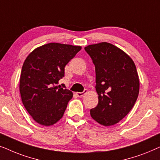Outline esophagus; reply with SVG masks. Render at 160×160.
I'll return each mask as SVG.
<instances>
[{
  "label": "esophagus",
  "instance_id": "34e87169",
  "mask_svg": "<svg viewBox=\"0 0 160 160\" xmlns=\"http://www.w3.org/2000/svg\"><path fill=\"white\" fill-rule=\"evenodd\" d=\"M86 93H87V90H84L83 92H77L76 95L78 96V97H83V96L86 94Z\"/></svg>",
  "mask_w": 160,
  "mask_h": 160
}]
</instances>
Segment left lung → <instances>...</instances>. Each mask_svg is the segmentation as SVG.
<instances>
[{
	"mask_svg": "<svg viewBox=\"0 0 160 160\" xmlns=\"http://www.w3.org/2000/svg\"><path fill=\"white\" fill-rule=\"evenodd\" d=\"M96 71L98 105L91 118L108 127L118 123L133 108L139 94L140 81L135 63L120 48L108 42L85 48Z\"/></svg>",
	"mask_w": 160,
	"mask_h": 160,
	"instance_id": "obj_1",
	"label": "left lung"
}]
</instances>
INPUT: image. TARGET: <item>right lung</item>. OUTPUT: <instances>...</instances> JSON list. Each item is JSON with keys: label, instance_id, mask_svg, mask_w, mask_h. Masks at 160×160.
I'll use <instances>...</instances> for the list:
<instances>
[{"label": "right lung", "instance_id": "add662e5", "mask_svg": "<svg viewBox=\"0 0 160 160\" xmlns=\"http://www.w3.org/2000/svg\"><path fill=\"white\" fill-rule=\"evenodd\" d=\"M80 46L49 43L33 50L23 63L20 92L32 118L43 126L62 118L73 93L56 86L64 76L66 65L81 50Z\"/></svg>", "mask_w": 160, "mask_h": 160}]
</instances>
